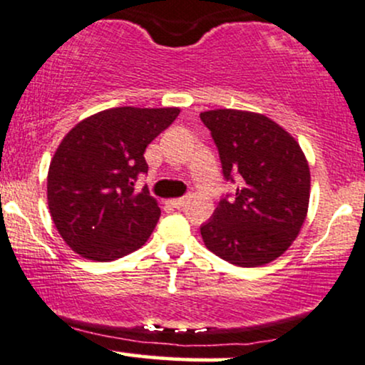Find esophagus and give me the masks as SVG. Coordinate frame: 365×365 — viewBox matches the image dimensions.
<instances>
[{
    "mask_svg": "<svg viewBox=\"0 0 365 365\" xmlns=\"http://www.w3.org/2000/svg\"><path fill=\"white\" fill-rule=\"evenodd\" d=\"M168 202H170V206H173V207L180 209V207H183V206H185V202H187V197H178V199H171V200H168Z\"/></svg>",
    "mask_w": 365,
    "mask_h": 365,
    "instance_id": "obj_1",
    "label": "esophagus"
}]
</instances>
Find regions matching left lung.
Instances as JSON below:
<instances>
[{"instance_id": "8db88e82", "label": "left lung", "mask_w": 365, "mask_h": 365, "mask_svg": "<svg viewBox=\"0 0 365 365\" xmlns=\"http://www.w3.org/2000/svg\"><path fill=\"white\" fill-rule=\"evenodd\" d=\"M211 130L223 175L238 180L235 195L223 197L200 226L204 244L217 257L257 267L279 257L307 216L311 171L299 142L259 113H200Z\"/></svg>"}]
</instances>
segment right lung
Here are the masks:
<instances>
[{
	"label": "right lung",
	"instance_id": "obj_1",
	"mask_svg": "<svg viewBox=\"0 0 365 365\" xmlns=\"http://www.w3.org/2000/svg\"><path fill=\"white\" fill-rule=\"evenodd\" d=\"M178 108H111L63 137L48 171V206L66 245L108 262L140 249L161 209L135 182L148 173L144 153L178 116Z\"/></svg>",
	"mask_w": 365,
	"mask_h": 365
}]
</instances>
